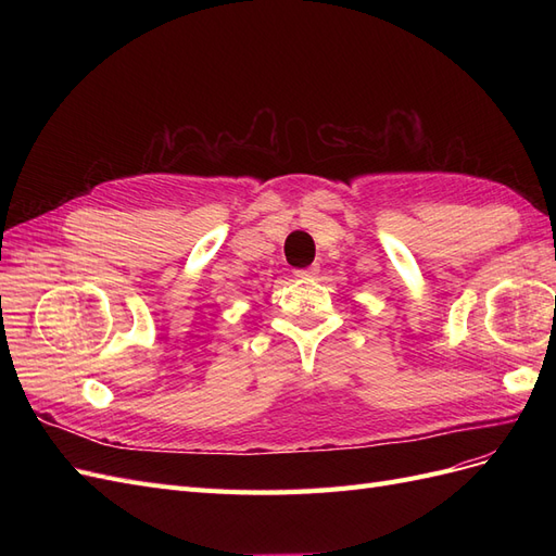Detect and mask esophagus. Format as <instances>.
<instances>
[{"label":"esophagus","mask_w":556,"mask_h":556,"mask_svg":"<svg viewBox=\"0 0 556 556\" xmlns=\"http://www.w3.org/2000/svg\"><path fill=\"white\" fill-rule=\"evenodd\" d=\"M317 271H319V266L313 264V266H306V268H296L294 276H296V278H313Z\"/></svg>","instance_id":"1"}]
</instances>
